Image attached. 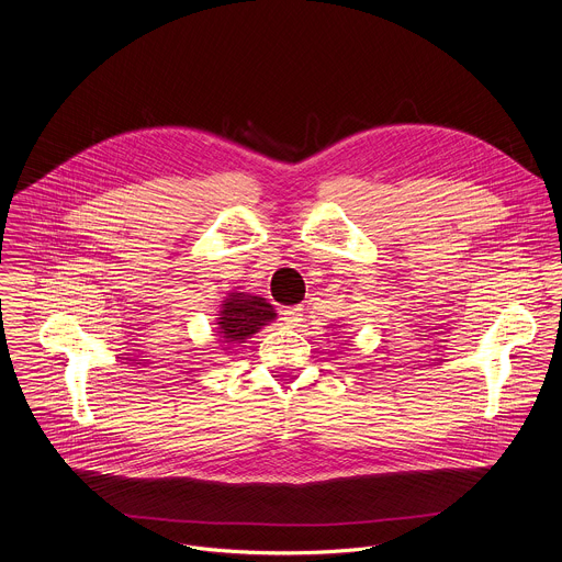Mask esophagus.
<instances>
[{
  "instance_id": "1",
  "label": "esophagus",
  "mask_w": 562,
  "mask_h": 562,
  "mask_svg": "<svg viewBox=\"0 0 562 562\" xmlns=\"http://www.w3.org/2000/svg\"><path fill=\"white\" fill-rule=\"evenodd\" d=\"M303 307H299V305H294V307H285L283 312H281V321L288 325V327H296L303 318Z\"/></svg>"
}]
</instances>
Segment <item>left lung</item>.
<instances>
[{
  "instance_id": "obj_1",
  "label": "left lung",
  "mask_w": 562,
  "mask_h": 562,
  "mask_svg": "<svg viewBox=\"0 0 562 562\" xmlns=\"http://www.w3.org/2000/svg\"><path fill=\"white\" fill-rule=\"evenodd\" d=\"M340 327H342V325H340Z\"/></svg>"
}]
</instances>
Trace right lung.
I'll return each instance as SVG.
<instances>
[{"instance_id": "obj_1", "label": "right lung", "mask_w": 562, "mask_h": 562, "mask_svg": "<svg viewBox=\"0 0 562 562\" xmlns=\"http://www.w3.org/2000/svg\"><path fill=\"white\" fill-rule=\"evenodd\" d=\"M274 318V305H270L263 296H255L250 292H228L217 310V342L224 349L237 347L270 325Z\"/></svg>"}]
</instances>
